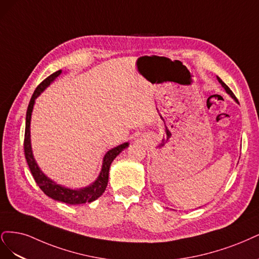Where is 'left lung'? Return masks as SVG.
Returning <instances> with one entry per match:
<instances>
[{
  "label": "left lung",
  "mask_w": 259,
  "mask_h": 259,
  "mask_svg": "<svg viewBox=\"0 0 259 259\" xmlns=\"http://www.w3.org/2000/svg\"><path fill=\"white\" fill-rule=\"evenodd\" d=\"M219 81L221 82V84H222V86H223V87L225 88V90H226V91H227V93H228V94H229V95H230V96H231V97H232L233 99H235V100H237L236 96H235V95H233V93H232V91L230 90V88H229V87H228V86H227L226 84H225V82H224V81H223V80H222V79H221L220 77H219Z\"/></svg>",
  "instance_id": "8db88e82"
}]
</instances>
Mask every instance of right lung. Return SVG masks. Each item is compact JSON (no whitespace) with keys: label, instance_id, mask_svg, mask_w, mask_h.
Returning <instances> with one entry per match:
<instances>
[{"label":"right lung","instance_id":"obj_1","mask_svg":"<svg viewBox=\"0 0 259 259\" xmlns=\"http://www.w3.org/2000/svg\"><path fill=\"white\" fill-rule=\"evenodd\" d=\"M60 73H61V70L53 73L52 75H49L48 77H46L36 87L34 93L32 95L30 103L28 105L27 117H26V130H24V141H23L24 157H26L30 171L33 175V178H34L36 184L45 195L51 197L54 200H58V201H62L68 204H81V203L95 201L96 199H98L104 193L107 182H108V171H110L111 163L113 162L116 156L119 155V153L122 151V149L126 148L129 144L123 143L117 147L112 148L111 151H108L106 153L103 159L102 170L99 175V178L97 179V181L94 183V184H91L86 188L78 189V190L69 189V188L62 187L60 185H57L56 183H54L52 180H49L47 177H45V174L39 170L32 155L31 143H30V120H31V114L33 110V105H34V102H35V99Z\"/></svg>","mask_w":259,"mask_h":259}]
</instances>
